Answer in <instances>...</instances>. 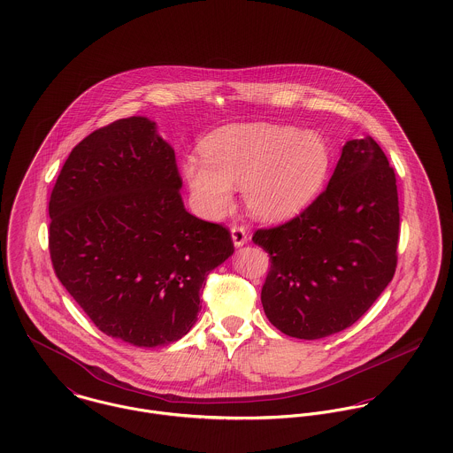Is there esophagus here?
<instances>
[{"label": "esophagus", "instance_id": "obj_1", "mask_svg": "<svg viewBox=\"0 0 453 453\" xmlns=\"http://www.w3.org/2000/svg\"><path fill=\"white\" fill-rule=\"evenodd\" d=\"M232 239H234V244L237 248L244 246L250 241V232L242 225H234L232 226Z\"/></svg>", "mask_w": 453, "mask_h": 453}]
</instances>
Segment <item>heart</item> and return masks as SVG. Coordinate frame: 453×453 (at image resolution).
<instances>
[{
	"instance_id": "b5f03b06",
	"label": "heart",
	"mask_w": 453,
	"mask_h": 453,
	"mask_svg": "<svg viewBox=\"0 0 453 453\" xmlns=\"http://www.w3.org/2000/svg\"><path fill=\"white\" fill-rule=\"evenodd\" d=\"M333 153L323 134L275 124L230 126L202 142V157L185 162V176L202 216L219 218L242 187L253 216L279 221L305 209L329 176Z\"/></svg>"
}]
</instances>
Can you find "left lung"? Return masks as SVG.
<instances>
[{
  "label": "left lung",
  "instance_id": "obj_1",
  "mask_svg": "<svg viewBox=\"0 0 453 453\" xmlns=\"http://www.w3.org/2000/svg\"><path fill=\"white\" fill-rule=\"evenodd\" d=\"M397 241L386 153L372 135L347 141L326 190L293 219L253 235L270 257L261 288L268 321L303 340L352 326L392 280Z\"/></svg>",
  "mask_w": 453,
  "mask_h": 453
}]
</instances>
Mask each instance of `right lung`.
<instances>
[{"label":"right lung","instance_id":"right-lung-1","mask_svg":"<svg viewBox=\"0 0 453 453\" xmlns=\"http://www.w3.org/2000/svg\"><path fill=\"white\" fill-rule=\"evenodd\" d=\"M174 150L144 117L81 139L49 202V250L67 293L104 334L137 347L185 336L230 230L185 209Z\"/></svg>","mask_w":453,"mask_h":453}]
</instances>
